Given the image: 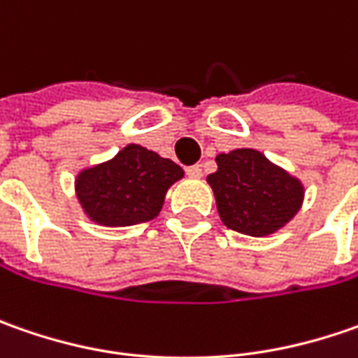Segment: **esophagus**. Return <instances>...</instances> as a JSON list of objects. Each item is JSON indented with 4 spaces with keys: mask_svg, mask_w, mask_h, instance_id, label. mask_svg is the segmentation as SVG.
I'll return each instance as SVG.
<instances>
[{
    "mask_svg": "<svg viewBox=\"0 0 358 358\" xmlns=\"http://www.w3.org/2000/svg\"><path fill=\"white\" fill-rule=\"evenodd\" d=\"M187 175H189L191 179H201L203 171H201L199 165H191V167H187Z\"/></svg>",
    "mask_w": 358,
    "mask_h": 358,
    "instance_id": "1",
    "label": "esophagus"
}]
</instances>
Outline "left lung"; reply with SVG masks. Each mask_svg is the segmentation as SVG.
<instances>
[{
	"instance_id": "obj_1",
	"label": "left lung",
	"mask_w": 358,
	"mask_h": 358,
	"mask_svg": "<svg viewBox=\"0 0 358 358\" xmlns=\"http://www.w3.org/2000/svg\"><path fill=\"white\" fill-rule=\"evenodd\" d=\"M207 177L221 221L233 231L267 237L285 227L301 209L303 183L255 149L217 155Z\"/></svg>"
}]
</instances>
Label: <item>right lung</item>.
I'll use <instances>...</instances> for the list:
<instances>
[{
	"instance_id": "add662e5",
	"label": "right lung",
	"mask_w": 358,
	"mask_h": 358,
	"mask_svg": "<svg viewBox=\"0 0 358 358\" xmlns=\"http://www.w3.org/2000/svg\"><path fill=\"white\" fill-rule=\"evenodd\" d=\"M183 177L171 159L131 143L105 163L77 175L76 195L91 221L105 227H129L155 219L167 189Z\"/></svg>"
}]
</instances>
